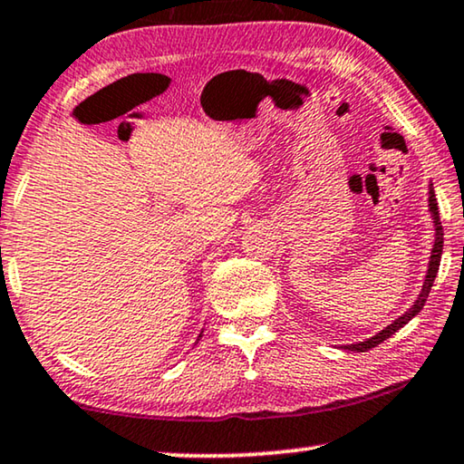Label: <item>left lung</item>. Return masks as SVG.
Returning a JSON list of instances; mask_svg holds the SVG:
<instances>
[{
    "label": "left lung",
    "mask_w": 464,
    "mask_h": 464,
    "mask_svg": "<svg viewBox=\"0 0 464 464\" xmlns=\"http://www.w3.org/2000/svg\"><path fill=\"white\" fill-rule=\"evenodd\" d=\"M428 208H430V214L431 219H434V246H431V255H430V263H428V273H425V279H423V285H421V292L417 295V300L411 304V308L407 310V313L401 314L397 321H392L389 326H384L381 333H376L374 337H370L366 341H360V343H352V345H345V349L349 352H368V349L381 345L382 341L389 339L391 335H394L401 326H405L411 318L420 313L423 308L425 300H428L431 285H434V279L438 276V267H440V259H442V246H444V230H442V222H440V214H438V201H436V195H434V187L430 185V197H428Z\"/></svg>",
    "instance_id": "1"
}]
</instances>
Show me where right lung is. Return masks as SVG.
<instances>
[{"label":"right lung","instance_id":"right-lung-1","mask_svg":"<svg viewBox=\"0 0 464 464\" xmlns=\"http://www.w3.org/2000/svg\"><path fill=\"white\" fill-rule=\"evenodd\" d=\"M201 333H203V331H201ZM199 337H201V335H199ZM197 341H199V339H197Z\"/></svg>","mask_w":464,"mask_h":464}]
</instances>
